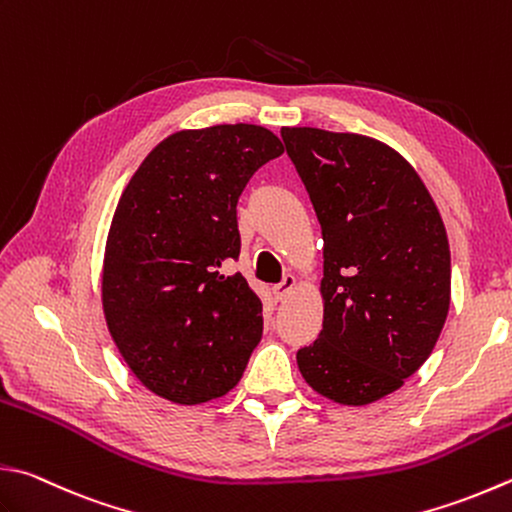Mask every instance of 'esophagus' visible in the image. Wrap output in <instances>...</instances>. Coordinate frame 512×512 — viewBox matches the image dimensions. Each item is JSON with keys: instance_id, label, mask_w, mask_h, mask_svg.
Masks as SVG:
<instances>
[{"instance_id": "obj_1", "label": "esophagus", "mask_w": 512, "mask_h": 512, "mask_svg": "<svg viewBox=\"0 0 512 512\" xmlns=\"http://www.w3.org/2000/svg\"><path fill=\"white\" fill-rule=\"evenodd\" d=\"M294 287H296V276H294V274H285L283 281L272 287V292H274V296L278 298V301H283V298H285L289 292H292Z\"/></svg>"}]
</instances>
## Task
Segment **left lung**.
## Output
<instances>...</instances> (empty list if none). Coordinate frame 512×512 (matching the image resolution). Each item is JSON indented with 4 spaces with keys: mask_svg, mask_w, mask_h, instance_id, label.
<instances>
[{
    "mask_svg": "<svg viewBox=\"0 0 512 512\" xmlns=\"http://www.w3.org/2000/svg\"><path fill=\"white\" fill-rule=\"evenodd\" d=\"M323 231V330L303 379L343 406L399 390L435 350L450 307V247L410 162L359 133L283 127Z\"/></svg>",
    "mask_w": 512,
    "mask_h": 512,
    "instance_id": "1",
    "label": "left lung"
}]
</instances>
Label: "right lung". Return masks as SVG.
Masks as SVG:
<instances>
[{"label": "right lung", "mask_w": 512, "mask_h": 512, "mask_svg": "<svg viewBox=\"0 0 512 512\" xmlns=\"http://www.w3.org/2000/svg\"><path fill=\"white\" fill-rule=\"evenodd\" d=\"M281 153L256 124L178 131L122 191L104 249V318L131 372L162 399L223 397L263 336V303L225 267L240 254L238 198Z\"/></svg>", "instance_id": "add662e5"}]
</instances>
